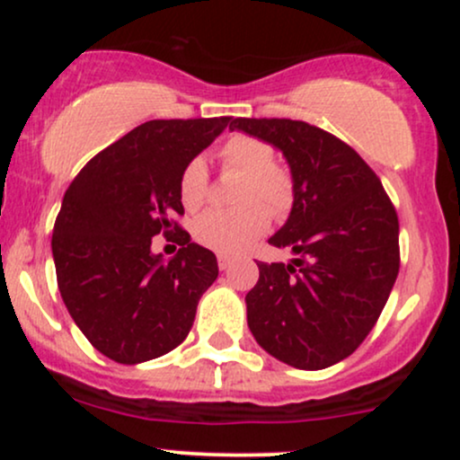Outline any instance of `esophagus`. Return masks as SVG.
Wrapping results in <instances>:
<instances>
[{"label":"esophagus","mask_w":460,"mask_h":460,"mask_svg":"<svg viewBox=\"0 0 460 460\" xmlns=\"http://www.w3.org/2000/svg\"><path fill=\"white\" fill-rule=\"evenodd\" d=\"M218 268H220V270H223V272L231 270V268H234V260H229V257L220 255V257H218Z\"/></svg>","instance_id":"obj_1"}]
</instances>
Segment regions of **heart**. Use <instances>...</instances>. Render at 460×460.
<instances>
[{
  "instance_id": "heart-1",
  "label": "heart",
  "mask_w": 460,
  "mask_h": 460,
  "mask_svg": "<svg viewBox=\"0 0 460 460\" xmlns=\"http://www.w3.org/2000/svg\"><path fill=\"white\" fill-rule=\"evenodd\" d=\"M225 171L242 175L237 188V209H209L194 220L192 234L199 244L218 255L244 252L270 226V214L283 218L296 199V186L288 166L274 162V149L255 136L235 134L218 149ZM179 200L188 212L205 203L209 194V172L203 157H192L179 172ZM271 212L268 213L267 209Z\"/></svg>"
}]
</instances>
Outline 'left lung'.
<instances>
[{
	"label": "left lung",
	"mask_w": 460,
	"mask_h": 460,
	"mask_svg": "<svg viewBox=\"0 0 460 460\" xmlns=\"http://www.w3.org/2000/svg\"><path fill=\"white\" fill-rule=\"evenodd\" d=\"M229 128L277 146L296 186L288 223L268 240L296 260L257 263L248 329L288 366H335L361 346L392 294L398 214L376 172L329 131L292 119H235Z\"/></svg>",
	"instance_id": "left-lung-1"
}]
</instances>
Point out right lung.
I'll return each mask as SVG.
<instances>
[{
  "label": "right lung",
  "instance_id": "add662e5",
  "mask_svg": "<svg viewBox=\"0 0 460 460\" xmlns=\"http://www.w3.org/2000/svg\"><path fill=\"white\" fill-rule=\"evenodd\" d=\"M231 116L149 120L93 157L73 179L54 225L60 296L86 340L116 363L136 366L177 348L218 261L175 223L186 164L223 134ZM162 233L180 251H150Z\"/></svg>",
  "mask_w": 460,
  "mask_h": 460
}]
</instances>
